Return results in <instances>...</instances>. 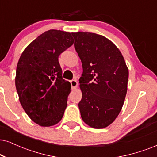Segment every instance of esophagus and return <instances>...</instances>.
<instances>
[{
  "label": "esophagus",
  "mask_w": 157,
  "mask_h": 157,
  "mask_svg": "<svg viewBox=\"0 0 157 157\" xmlns=\"http://www.w3.org/2000/svg\"><path fill=\"white\" fill-rule=\"evenodd\" d=\"M70 83H71V86H72V88H77V85H78V83H77V81L75 80H71V81H70Z\"/></svg>",
  "instance_id": "34e87169"
}]
</instances>
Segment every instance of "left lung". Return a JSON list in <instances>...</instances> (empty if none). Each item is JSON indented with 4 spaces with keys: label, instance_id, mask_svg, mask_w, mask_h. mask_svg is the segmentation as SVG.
<instances>
[{
    "label": "left lung",
    "instance_id": "left-lung-1",
    "mask_svg": "<svg viewBox=\"0 0 157 157\" xmlns=\"http://www.w3.org/2000/svg\"><path fill=\"white\" fill-rule=\"evenodd\" d=\"M72 35L82 64L79 80L82 93L78 104L81 117L91 128H104L122 109L128 90V69L120 50L109 40L88 32Z\"/></svg>",
    "mask_w": 157,
    "mask_h": 157
}]
</instances>
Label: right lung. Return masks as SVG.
Instances as JSON below:
<instances>
[{"label":"right lung","instance_id":"right-lung-1","mask_svg":"<svg viewBox=\"0 0 157 157\" xmlns=\"http://www.w3.org/2000/svg\"><path fill=\"white\" fill-rule=\"evenodd\" d=\"M73 43L71 33L50 29L26 48L18 61L15 84L19 101L39 125H54L64 116L71 84L63 79L59 56Z\"/></svg>","mask_w":157,"mask_h":157}]
</instances>
